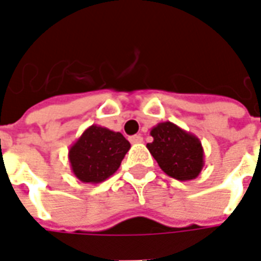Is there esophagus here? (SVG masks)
<instances>
[{"instance_id": "esophagus-1", "label": "esophagus", "mask_w": 261, "mask_h": 261, "mask_svg": "<svg viewBox=\"0 0 261 261\" xmlns=\"http://www.w3.org/2000/svg\"><path fill=\"white\" fill-rule=\"evenodd\" d=\"M130 142L131 144H140V142H142V137L140 134L130 137Z\"/></svg>"}]
</instances>
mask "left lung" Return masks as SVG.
I'll return each instance as SVG.
<instances>
[{
	"label": "left lung",
	"instance_id": "left-lung-1",
	"mask_svg": "<svg viewBox=\"0 0 261 261\" xmlns=\"http://www.w3.org/2000/svg\"><path fill=\"white\" fill-rule=\"evenodd\" d=\"M151 136L153 141L147 144V148L166 175L186 181L201 173L204 149L198 137L170 121L152 127Z\"/></svg>",
	"mask_w": 261,
	"mask_h": 261
}]
</instances>
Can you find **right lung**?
I'll return each instance as SVG.
<instances>
[{"instance_id":"1","label":"right lung","mask_w":261,"mask_h":261,"mask_svg":"<svg viewBox=\"0 0 261 261\" xmlns=\"http://www.w3.org/2000/svg\"><path fill=\"white\" fill-rule=\"evenodd\" d=\"M130 147L121 133L92 124L69 147L71 170L82 183H102L116 173Z\"/></svg>"}]
</instances>
